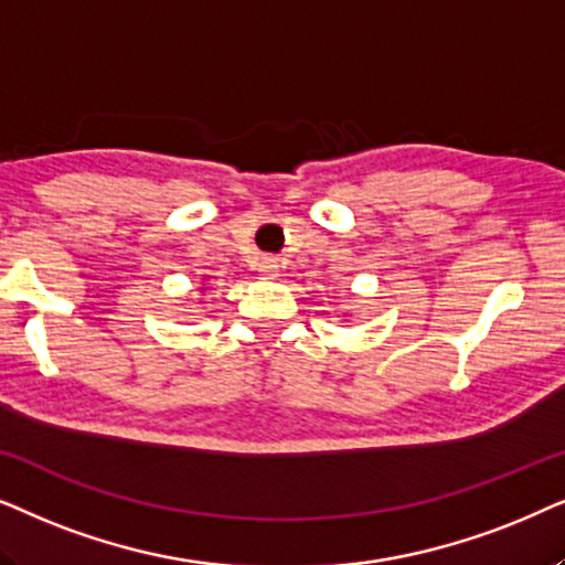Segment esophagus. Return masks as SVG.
Listing matches in <instances>:
<instances>
[{
	"instance_id": "1",
	"label": "esophagus",
	"mask_w": 565,
	"mask_h": 565,
	"mask_svg": "<svg viewBox=\"0 0 565 565\" xmlns=\"http://www.w3.org/2000/svg\"><path fill=\"white\" fill-rule=\"evenodd\" d=\"M258 274L263 278H276L278 276V260L270 258V255H263L258 260Z\"/></svg>"
}]
</instances>
